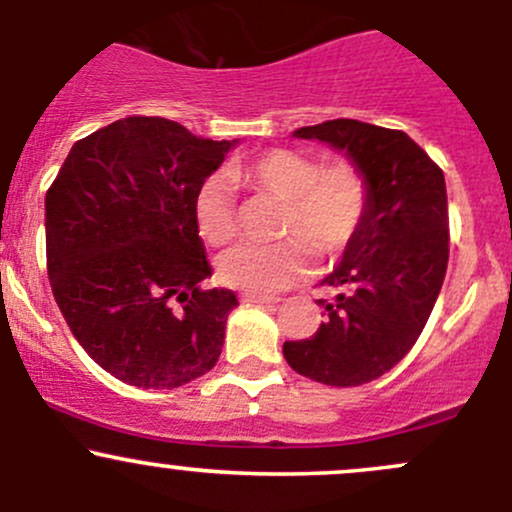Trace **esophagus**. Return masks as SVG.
<instances>
[{
  "label": "esophagus",
  "mask_w": 512,
  "mask_h": 512,
  "mask_svg": "<svg viewBox=\"0 0 512 512\" xmlns=\"http://www.w3.org/2000/svg\"><path fill=\"white\" fill-rule=\"evenodd\" d=\"M242 302H252V304H275V302H280V297H270V294H242Z\"/></svg>",
  "instance_id": "1"
}]
</instances>
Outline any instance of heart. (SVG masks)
<instances>
[{"label": "heart", "mask_w": 512, "mask_h": 512, "mask_svg": "<svg viewBox=\"0 0 512 512\" xmlns=\"http://www.w3.org/2000/svg\"><path fill=\"white\" fill-rule=\"evenodd\" d=\"M237 185L282 200L277 245H237L218 260L227 287L272 294L292 287L307 270V257L329 262L347 250L369 210V180L352 160L322 165L294 148H272L230 168ZM195 223L205 242L220 247L237 232L235 200L218 178L195 193Z\"/></svg>", "instance_id": "obj_1"}]
</instances>
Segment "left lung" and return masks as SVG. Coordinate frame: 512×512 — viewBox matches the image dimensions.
<instances>
[{
  "label": "left lung",
  "instance_id": "obj_1",
  "mask_svg": "<svg viewBox=\"0 0 512 512\" xmlns=\"http://www.w3.org/2000/svg\"><path fill=\"white\" fill-rule=\"evenodd\" d=\"M344 151L369 180V210L317 299L327 319L309 339L285 342L287 364L327 386H361L394 369L426 327L448 267L443 170L404 131L354 118L304 126Z\"/></svg>",
  "mask_w": 512,
  "mask_h": 512
}]
</instances>
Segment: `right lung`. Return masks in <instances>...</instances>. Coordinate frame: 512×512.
Returning <instances> with one entry per match:
<instances>
[{"mask_svg": "<svg viewBox=\"0 0 512 512\" xmlns=\"http://www.w3.org/2000/svg\"><path fill=\"white\" fill-rule=\"evenodd\" d=\"M235 141L128 116L81 138L46 190V270L76 342L138 389H178L223 352L232 289L213 275L195 193Z\"/></svg>", "mask_w": 512, "mask_h": 512, "instance_id": "obj_1", "label": "right lung"}]
</instances>
